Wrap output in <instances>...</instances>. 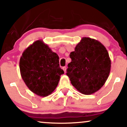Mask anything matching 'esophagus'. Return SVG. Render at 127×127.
Returning a JSON list of instances; mask_svg holds the SVG:
<instances>
[{"label":"esophagus","mask_w":127,"mask_h":127,"mask_svg":"<svg viewBox=\"0 0 127 127\" xmlns=\"http://www.w3.org/2000/svg\"><path fill=\"white\" fill-rule=\"evenodd\" d=\"M62 69H63V70H64V72H65V73L66 72V66H64L62 67Z\"/></svg>","instance_id":"1"}]
</instances>
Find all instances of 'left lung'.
I'll list each match as a JSON object with an SVG mask.
<instances>
[{"mask_svg":"<svg viewBox=\"0 0 127 127\" xmlns=\"http://www.w3.org/2000/svg\"><path fill=\"white\" fill-rule=\"evenodd\" d=\"M72 60L66 75L80 93L91 95L105 84L110 72L111 61L105 47L99 41L83 37L71 52Z\"/></svg>","mask_w":127,"mask_h":127,"instance_id":"obj_1","label":"left lung"}]
</instances>
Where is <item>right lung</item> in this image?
Returning <instances> with one entry per match:
<instances>
[{"label": "right lung", "instance_id": "add662e5", "mask_svg": "<svg viewBox=\"0 0 127 127\" xmlns=\"http://www.w3.org/2000/svg\"><path fill=\"white\" fill-rule=\"evenodd\" d=\"M21 75L32 93L45 97L51 94L64 73L59 64V57L47 44L39 40L22 53L20 60Z\"/></svg>", "mask_w": 127, "mask_h": 127}]
</instances>
